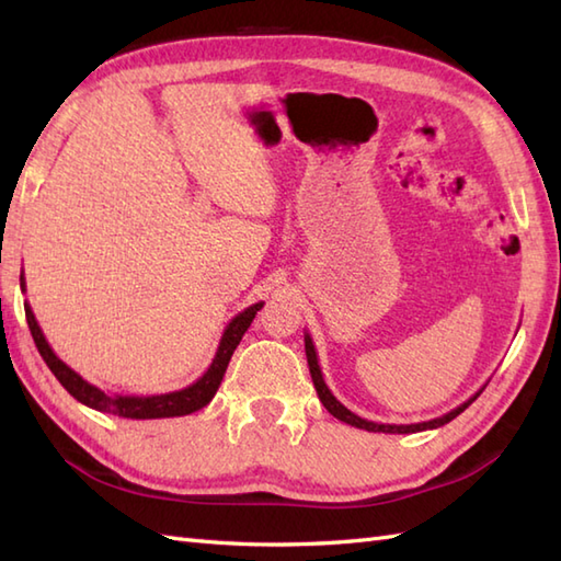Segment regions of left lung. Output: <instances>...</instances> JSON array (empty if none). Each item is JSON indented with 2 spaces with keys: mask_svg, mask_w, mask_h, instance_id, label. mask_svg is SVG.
I'll list each match as a JSON object with an SVG mask.
<instances>
[{
  "mask_svg": "<svg viewBox=\"0 0 561 561\" xmlns=\"http://www.w3.org/2000/svg\"><path fill=\"white\" fill-rule=\"evenodd\" d=\"M304 342H306L308 368H311V378H313V386H316V390H318L320 402H323L325 410H328L332 416H337L340 422L352 424V426H356V428H366V432H380V434H414V432H426V428H438V426L448 424L450 420H456V416H458L462 410H468L470 404L480 398V392L484 390V386H482L478 392H474V396H472L470 400H465L462 404H458L456 410H450V412H446L444 416H436V420H428V422H420V424H378V422H368V420H364V416L354 414L352 410L344 408V404H342L335 396H332L330 388L325 386L323 371H320L316 344H313V340H311V335H308V332L304 335Z\"/></svg>",
  "mask_w": 561,
  "mask_h": 561,
  "instance_id": "obj_1",
  "label": "left lung"
}]
</instances>
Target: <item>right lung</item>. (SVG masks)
<instances>
[{"instance_id": "add662e5", "label": "right lung", "mask_w": 561, "mask_h": 561, "mask_svg": "<svg viewBox=\"0 0 561 561\" xmlns=\"http://www.w3.org/2000/svg\"><path fill=\"white\" fill-rule=\"evenodd\" d=\"M21 291H26V279H23V274H21ZM262 306H265L262 301L248 306L245 311L238 313L231 323L226 325L217 354H214L209 368L195 380V383L173 392H161V396H111V392H103L101 388L91 386L89 380H83L75 371V368H69L62 359H59L50 344H47L38 320H35L31 311V306L23 304L35 347H38L43 362L55 374L59 383L65 386L69 396L79 400L81 404H87L91 410L125 416V420H163V416H183V414H193L205 408V404H209L211 398L217 396L221 378L226 374V366H229L238 342L243 340L245 330L250 328V323H253V318L257 316Z\"/></svg>"}]
</instances>
